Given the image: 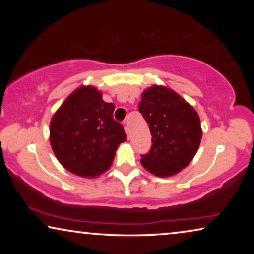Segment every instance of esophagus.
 Returning <instances> with one entry per match:
<instances>
[{"mask_svg":"<svg viewBox=\"0 0 254 254\" xmlns=\"http://www.w3.org/2000/svg\"><path fill=\"white\" fill-rule=\"evenodd\" d=\"M125 131H126V134H127V137L129 138V127H128L127 125H125Z\"/></svg>","mask_w":254,"mask_h":254,"instance_id":"34e87169","label":"esophagus"}]
</instances>
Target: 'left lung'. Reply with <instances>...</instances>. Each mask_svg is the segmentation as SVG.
Returning <instances> with one entry per match:
<instances>
[{
	"mask_svg": "<svg viewBox=\"0 0 254 254\" xmlns=\"http://www.w3.org/2000/svg\"><path fill=\"white\" fill-rule=\"evenodd\" d=\"M138 111L149 125L151 149L141 164L157 177L186 168L199 149L202 130L196 111L173 90L154 85L142 93Z\"/></svg>",
	"mask_w": 254,
	"mask_h": 254,
	"instance_id": "obj_1",
	"label": "left lung"
}]
</instances>
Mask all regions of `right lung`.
Returning a JSON list of instances; mask_svg holds the SVG:
<instances>
[{
	"instance_id": "right-lung-1",
	"label": "right lung",
	"mask_w": 254,
	"mask_h": 254,
	"mask_svg": "<svg viewBox=\"0 0 254 254\" xmlns=\"http://www.w3.org/2000/svg\"><path fill=\"white\" fill-rule=\"evenodd\" d=\"M113 103H105L95 86L76 89L52 118L50 141L58 161L81 177H97L112 165L124 126L113 119Z\"/></svg>"
}]
</instances>
